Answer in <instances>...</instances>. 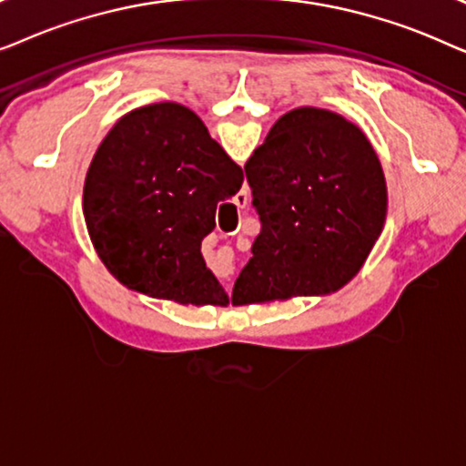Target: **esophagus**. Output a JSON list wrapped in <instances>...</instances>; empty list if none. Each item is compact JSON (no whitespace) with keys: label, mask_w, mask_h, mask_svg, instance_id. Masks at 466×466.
Segmentation results:
<instances>
[{"label":"esophagus","mask_w":466,"mask_h":466,"mask_svg":"<svg viewBox=\"0 0 466 466\" xmlns=\"http://www.w3.org/2000/svg\"><path fill=\"white\" fill-rule=\"evenodd\" d=\"M244 201H248V197H244V195H239V199H238V201H235V206H238V208H241V203H244Z\"/></svg>","instance_id":"obj_1"}]
</instances>
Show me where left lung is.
Instances as JSON below:
<instances>
[{
  "label": "left lung",
  "mask_w": 466,
  "mask_h": 466,
  "mask_svg": "<svg viewBox=\"0 0 466 466\" xmlns=\"http://www.w3.org/2000/svg\"><path fill=\"white\" fill-rule=\"evenodd\" d=\"M244 169L260 233L233 305L330 292L359 273L386 218L384 171L359 127L297 107Z\"/></svg>",
  "instance_id": "left-lung-1"
}]
</instances>
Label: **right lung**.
<instances>
[{
  "label": "right lung",
  "mask_w": 466,
  "mask_h": 466,
  "mask_svg": "<svg viewBox=\"0 0 466 466\" xmlns=\"http://www.w3.org/2000/svg\"><path fill=\"white\" fill-rule=\"evenodd\" d=\"M244 182L195 112L152 104L114 125L85 182V216L99 258L118 282L182 305H227L201 257L216 208Z\"/></svg>",
  "instance_id": "right-lung-1"
}]
</instances>
